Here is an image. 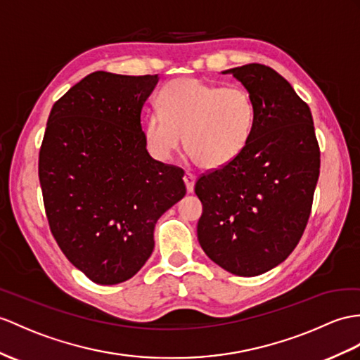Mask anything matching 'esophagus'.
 I'll list each match as a JSON object with an SVG mask.
<instances>
[{
	"instance_id": "34e87169",
	"label": "esophagus",
	"mask_w": 360,
	"mask_h": 360,
	"mask_svg": "<svg viewBox=\"0 0 360 360\" xmlns=\"http://www.w3.org/2000/svg\"><path fill=\"white\" fill-rule=\"evenodd\" d=\"M183 180H185V185H186L188 192L194 191V185H195V175L194 174L186 172L185 175H183Z\"/></svg>"
}]
</instances>
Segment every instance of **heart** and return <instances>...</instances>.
Returning <instances> with one entry per match:
<instances>
[{
	"instance_id": "1",
	"label": "heart",
	"mask_w": 360,
	"mask_h": 360,
	"mask_svg": "<svg viewBox=\"0 0 360 360\" xmlns=\"http://www.w3.org/2000/svg\"><path fill=\"white\" fill-rule=\"evenodd\" d=\"M159 111L145 120L146 148L157 160H169L185 143L200 168L231 163L249 143L257 120L252 94L241 86H221L200 79H174L157 98Z\"/></svg>"
}]
</instances>
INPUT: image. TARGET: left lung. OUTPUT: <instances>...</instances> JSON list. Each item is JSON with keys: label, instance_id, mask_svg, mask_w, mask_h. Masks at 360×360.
<instances>
[{"label": "left lung", "instance_id": "left-lung-1", "mask_svg": "<svg viewBox=\"0 0 360 360\" xmlns=\"http://www.w3.org/2000/svg\"><path fill=\"white\" fill-rule=\"evenodd\" d=\"M246 86L257 120L243 153L201 174L197 224L201 249L238 276L276 267L300 243L311 212L321 151L309 105L274 68L226 70Z\"/></svg>", "mask_w": 360, "mask_h": 360}]
</instances>
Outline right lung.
<instances>
[{
	"instance_id": "obj_1",
	"label": "right lung",
	"mask_w": 360,
	"mask_h": 360,
	"mask_svg": "<svg viewBox=\"0 0 360 360\" xmlns=\"http://www.w3.org/2000/svg\"><path fill=\"white\" fill-rule=\"evenodd\" d=\"M157 75L94 72L50 111L38 174L51 235L93 283L133 278L157 220L185 197L183 169L154 160L140 124Z\"/></svg>"
}]
</instances>
